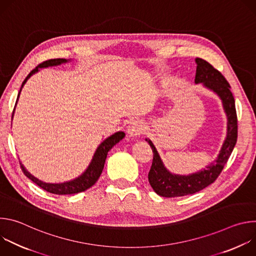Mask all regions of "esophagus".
Segmentation results:
<instances>
[{"label":"esophagus","mask_w":256,"mask_h":256,"mask_svg":"<svg viewBox=\"0 0 256 256\" xmlns=\"http://www.w3.org/2000/svg\"><path fill=\"white\" fill-rule=\"evenodd\" d=\"M144 132V124L138 120H132L126 128V134L128 136H138Z\"/></svg>","instance_id":"obj_1"}]
</instances>
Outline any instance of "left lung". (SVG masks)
<instances>
[{"mask_svg": "<svg viewBox=\"0 0 256 256\" xmlns=\"http://www.w3.org/2000/svg\"><path fill=\"white\" fill-rule=\"evenodd\" d=\"M196 74L194 82L214 91L223 100L225 112L228 116V134L223 147L216 160L198 173L190 176H179L169 173L164 167L154 144L150 140H146L152 148L153 161L149 171V182L157 194L164 198L184 196L196 194L210 184L221 174L227 163L238 136V120L235 107V99L230 90L231 86L220 70L214 68L206 60L196 58Z\"/></svg>", "mask_w": 256, "mask_h": 256, "instance_id": "obj_1", "label": "left lung"}]
</instances>
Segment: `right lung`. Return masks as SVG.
I'll list each match as a JSON object with an SVG mask.
<instances>
[{
    "label": "right lung",
    "instance_id": "add662e5",
    "mask_svg": "<svg viewBox=\"0 0 256 256\" xmlns=\"http://www.w3.org/2000/svg\"><path fill=\"white\" fill-rule=\"evenodd\" d=\"M66 62V60H64V58H52V60H44V62H40L38 66L33 68L29 72L28 76L25 78V80L22 83V87L26 83L27 79L30 78V76L32 74H34L35 72H38L40 68H46V66H56V64H60L62 62ZM20 91H21V89H20ZM20 91L18 93L17 100L19 98ZM124 136L126 134H124V132H116L114 134H112V136H109L108 138H106L103 142H101V144L96 150V152L94 154V157L92 159V162L89 165L86 172L83 175H81L80 177H78L77 179L72 180V181H68V182H64V184H44V182H42L38 179H36L30 173H28L21 163H20V166H21V169H22L23 173L30 180H32L35 184H38L40 188L46 190L48 192H50V194H58V196L82 192H85L86 190L90 188L93 184H95V182L100 177V175L102 173V170L104 168V163H105V159H106L108 151L110 150L116 142H118L122 138H124Z\"/></svg>",
    "mask_w": 256,
    "mask_h": 256
}]
</instances>
